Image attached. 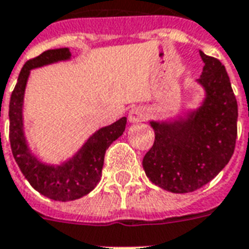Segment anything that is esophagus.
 Returning <instances> with one entry per match:
<instances>
[{"mask_svg":"<svg viewBox=\"0 0 249 249\" xmlns=\"http://www.w3.org/2000/svg\"><path fill=\"white\" fill-rule=\"evenodd\" d=\"M146 116V109L142 107H135V108L130 109L129 114H128V120L132 124H140L142 121H145Z\"/></svg>","mask_w":249,"mask_h":249,"instance_id":"34e87169","label":"esophagus"}]
</instances>
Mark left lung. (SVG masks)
<instances>
[{
	"label": "left lung",
	"instance_id": "8db88e82",
	"mask_svg": "<svg viewBox=\"0 0 249 249\" xmlns=\"http://www.w3.org/2000/svg\"><path fill=\"white\" fill-rule=\"evenodd\" d=\"M203 73L196 80L204 97L175 117L151 120L155 142L142 160L145 175L173 193L193 192L216 178L233 155L237 101L224 65L200 51Z\"/></svg>",
	"mask_w": 249,
	"mask_h": 249
}]
</instances>
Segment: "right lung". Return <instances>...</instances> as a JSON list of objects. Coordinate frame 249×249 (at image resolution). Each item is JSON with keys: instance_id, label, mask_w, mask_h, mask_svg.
<instances>
[{"instance_id": "1", "label": "right lung", "mask_w": 249, "mask_h": 249, "mask_svg": "<svg viewBox=\"0 0 249 249\" xmlns=\"http://www.w3.org/2000/svg\"><path fill=\"white\" fill-rule=\"evenodd\" d=\"M71 58L69 48H58L29 60L21 69L9 103V139L14 160L37 192L56 201H71L92 192L101 180L105 152L124 133L126 125V117H121L113 124L100 128L88 137L73 156L58 164L42 161L36 156L30 149L24 128V98L30 71L56 62L69 61Z\"/></svg>"}]
</instances>
